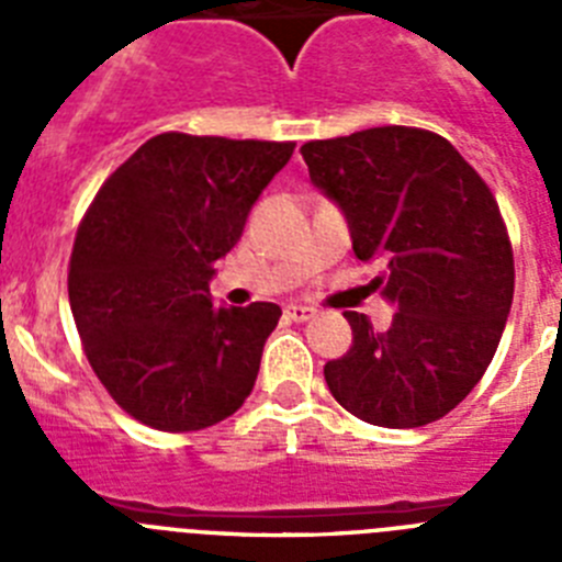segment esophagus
<instances>
[{
	"mask_svg": "<svg viewBox=\"0 0 562 562\" xmlns=\"http://www.w3.org/2000/svg\"><path fill=\"white\" fill-rule=\"evenodd\" d=\"M286 315L292 317V321H295V324H304V321H312V317L317 315L315 310H312V306H301V304H290L286 306Z\"/></svg>",
	"mask_w": 562,
	"mask_h": 562,
	"instance_id": "obj_1",
	"label": "esophagus"
}]
</instances>
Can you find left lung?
<instances>
[{"instance_id": "obj_1", "label": "left lung", "mask_w": 562, "mask_h": 562, "mask_svg": "<svg viewBox=\"0 0 562 562\" xmlns=\"http://www.w3.org/2000/svg\"><path fill=\"white\" fill-rule=\"evenodd\" d=\"M337 202L360 261L394 304L389 331L346 312L355 340L324 366L342 408L380 428H422L479 385L513 306L515 261L498 202L445 137L376 126L301 146Z\"/></svg>"}]
</instances>
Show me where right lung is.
<instances>
[{
    "label": "right lung",
    "instance_id": "1",
    "mask_svg": "<svg viewBox=\"0 0 562 562\" xmlns=\"http://www.w3.org/2000/svg\"><path fill=\"white\" fill-rule=\"evenodd\" d=\"M295 143L166 132L95 193L69 258L83 351L117 405L186 434L236 414L256 385L276 304L213 306V265Z\"/></svg>",
    "mask_w": 562,
    "mask_h": 562
}]
</instances>
